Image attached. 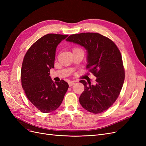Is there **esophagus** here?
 <instances>
[{
    "instance_id": "34e87169",
    "label": "esophagus",
    "mask_w": 146,
    "mask_h": 146,
    "mask_svg": "<svg viewBox=\"0 0 146 146\" xmlns=\"http://www.w3.org/2000/svg\"><path fill=\"white\" fill-rule=\"evenodd\" d=\"M75 84V83H74V82H73V81H70V82H69V86H73Z\"/></svg>"
}]
</instances>
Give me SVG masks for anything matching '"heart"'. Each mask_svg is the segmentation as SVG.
Instances as JSON below:
<instances>
[{"mask_svg":"<svg viewBox=\"0 0 146 146\" xmlns=\"http://www.w3.org/2000/svg\"><path fill=\"white\" fill-rule=\"evenodd\" d=\"M75 49H80V48H74V50H75Z\"/></svg>","mask_w":146,"mask_h":146,"instance_id":"obj_1","label":"heart"}]
</instances>
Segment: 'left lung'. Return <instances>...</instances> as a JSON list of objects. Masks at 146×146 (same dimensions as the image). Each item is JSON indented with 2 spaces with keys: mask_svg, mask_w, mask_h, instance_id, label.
<instances>
[{
  "mask_svg": "<svg viewBox=\"0 0 146 146\" xmlns=\"http://www.w3.org/2000/svg\"><path fill=\"white\" fill-rule=\"evenodd\" d=\"M87 50L86 68L96 77V84L82 80L85 86L79 102L87 111L98 114L108 109L120 94L125 70L120 50L113 41L98 33L73 34L66 39Z\"/></svg>",
  "mask_w": 146,
  "mask_h": 146,
  "instance_id": "8db88e82",
  "label": "left lung"
}]
</instances>
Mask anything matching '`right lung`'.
Segmentation results:
<instances>
[{
	"label": "right lung",
	"instance_id": "obj_1",
	"mask_svg": "<svg viewBox=\"0 0 146 146\" xmlns=\"http://www.w3.org/2000/svg\"><path fill=\"white\" fill-rule=\"evenodd\" d=\"M68 36L46 35L33 43L24 56L21 69L22 86L30 102L42 113L58 108L69 88L63 80L54 82L49 76L50 69L54 68L56 47Z\"/></svg>",
	"mask_w": 146,
	"mask_h": 146
}]
</instances>
